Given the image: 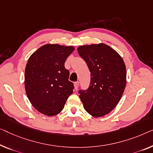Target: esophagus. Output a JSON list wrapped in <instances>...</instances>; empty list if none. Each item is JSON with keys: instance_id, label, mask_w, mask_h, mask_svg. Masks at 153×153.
Here are the masks:
<instances>
[{"instance_id": "esophagus-1", "label": "esophagus", "mask_w": 153, "mask_h": 153, "mask_svg": "<svg viewBox=\"0 0 153 153\" xmlns=\"http://www.w3.org/2000/svg\"><path fill=\"white\" fill-rule=\"evenodd\" d=\"M78 86H79V82H76L74 83V86H75V88H76V90L77 89Z\"/></svg>"}]
</instances>
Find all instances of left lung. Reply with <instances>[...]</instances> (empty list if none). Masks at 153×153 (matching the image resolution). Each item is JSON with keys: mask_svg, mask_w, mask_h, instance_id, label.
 <instances>
[{"mask_svg": "<svg viewBox=\"0 0 153 153\" xmlns=\"http://www.w3.org/2000/svg\"><path fill=\"white\" fill-rule=\"evenodd\" d=\"M78 54L91 72L87 91H79L86 112L95 117L111 112L119 103L126 84V69L120 55L104 43L82 45Z\"/></svg>", "mask_w": 153, "mask_h": 153, "instance_id": "1", "label": "left lung"}]
</instances>
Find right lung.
<instances>
[{
	"instance_id": "obj_1",
	"label": "right lung",
	"mask_w": 153,
	"mask_h": 153,
	"mask_svg": "<svg viewBox=\"0 0 153 153\" xmlns=\"http://www.w3.org/2000/svg\"><path fill=\"white\" fill-rule=\"evenodd\" d=\"M73 46L48 43L36 50L27 61L25 71L27 96L38 112L47 116L60 113L71 95L74 84L65 67Z\"/></svg>"
}]
</instances>
